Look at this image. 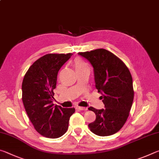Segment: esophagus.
<instances>
[{
  "instance_id": "esophagus-1",
  "label": "esophagus",
  "mask_w": 159,
  "mask_h": 159,
  "mask_svg": "<svg viewBox=\"0 0 159 159\" xmlns=\"http://www.w3.org/2000/svg\"><path fill=\"white\" fill-rule=\"evenodd\" d=\"M76 109L78 110H80V111H86V110H88V109L85 108V107H76Z\"/></svg>"
}]
</instances>
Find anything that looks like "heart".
Masks as SVG:
<instances>
[{
    "label": "heart",
    "instance_id": "heart-1",
    "mask_svg": "<svg viewBox=\"0 0 159 159\" xmlns=\"http://www.w3.org/2000/svg\"><path fill=\"white\" fill-rule=\"evenodd\" d=\"M85 66H87V64H86L83 60H80V59H77V60H76L74 61V66L76 70Z\"/></svg>",
    "mask_w": 159,
    "mask_h": 159
}]
</instances>
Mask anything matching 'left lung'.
Returning a JSON list of instances; mask_svg holds the SVG:
<instances>
[{"instance_id":"8db88e82","label":"left lung","mask_w":159,"mask_h":159,"mask_svg":"<svg viewBox=\"0 0 159 159\" xmlns=\"http://www.w3.org/2000/svg\"><path fill=\"white\" fill-rule=\"evenodd\" d=\"M90 61L94 70L95 87L105 109H88L96 119L88 124L91 132L99 136H109L120 130L129 116L134 98L133 78L125 64L105 49L79 52Z\"/></svg>"}]
</instances>
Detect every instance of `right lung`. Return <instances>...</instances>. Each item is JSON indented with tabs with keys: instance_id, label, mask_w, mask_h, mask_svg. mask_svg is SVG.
Masks as SVG:
<instances>
[{
	"instance_id": "1",
	"label": "right lung",
	"mask_w": 159,
	"mask_h": 159,
	"mask_svg": "<svg viewBox=\"0 0 159 159\" xmlns=\"http://www.w3.org/2000/svg\"><path fill=\"white\" fill-rule=\"evenodd\" d=\"M71 53L47 54L29 67L24 77L22 102L34 128L41 135L58 138L66 133L74 108H62L52 103L57 74Z\"/></svg>"
}]
</instances>
